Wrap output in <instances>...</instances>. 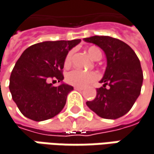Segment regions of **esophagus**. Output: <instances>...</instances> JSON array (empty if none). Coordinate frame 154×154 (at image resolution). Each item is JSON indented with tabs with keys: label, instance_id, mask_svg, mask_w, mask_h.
Instances as JSON below:
<instances>
[{
	"label": "esophagus",
	"instance_id": "1",
	"mask_svg": "<svg viewBox=\"0 0 154 154\" xmlns=\"http://www.w3.org/2000/svg\"><path fill=\"white\" fill-rule=\"evenodd\" d=\"M74 89H75V90H77V91H82L84 90V89H83V88H81V87H75Z\"/></svg>",
	"mask_w": 154,
	"mask_h": 154
}]
</instances>
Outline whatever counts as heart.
Returning <instances> with one entry per match:
<instances>
[{
  "mask_svg": "<svg viewBox=\"0 0 154 154\" xmlns=\"http://www.w3.org/2000/svg\"><path fill=\"white\" fill-rule=\"evenodd\" d=\"M87 52H88V55L94 60L100 59L102 57L101 50L97 47L89 48ZM71 57H72V53L69 52L67 55V57L65 58V62H64L66 66L69 65V63L71 62ZM98 78H99V76L97 72L83 71L78 69H73L66 76V80L69 84L71 85L77 86V87H85V86L89 85L90 84L96 82Z\"/></svg>",
  "mask_w": 154,
  "mask_h": 154,
  "instance_id": "heart-1",
  "label": "heart"
}]
</instances>
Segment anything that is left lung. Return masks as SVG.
Returning <instances> with one entry per match:
<instances>
[{
	"label": "left lung",
	"mask_w": 154,
	"mask_h": 154,
	"mask_svg": "<svg viewBox=\"0 0 154 154\" xmlns=\"http://www.w3.org/2000/svg\"><path fill=\"white\" fill-rule=\"evenodd\" d=\"M84 41L102 49L107 60L99 81L103 86L97 89L95 99L86 104L103 119H119L131 110L140 94L143 72L140 60L128 44L111 36L94 35Z\"/></svg>",
	"instance_id": "1"
}]
</instances>
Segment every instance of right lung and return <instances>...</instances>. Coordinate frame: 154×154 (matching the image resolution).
<instances>
[{
	"instance_id": "add662e5",
	"label": "right lung",
	"mask_w": 154,
	"mask_h": 154,
	"mask_svg": "<svg viewBox=\"0 0 154 154\" xmlns=\"http://www.w3.org/2000/svg\"><path fill=\"white\" fill-rule=\"evenodd\" d=\"M80 42H42L23 51L11 72L9 91L25 117L43 121L63 109L73 87L63 82L62 69L69 51ZM50 78H57L61 85L53 86L48 82Z\"/></svg>"
}]
</instances>
